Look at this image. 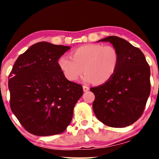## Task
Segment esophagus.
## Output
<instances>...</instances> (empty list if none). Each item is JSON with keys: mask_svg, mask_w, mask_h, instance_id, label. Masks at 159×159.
<instances>
[{"mask_svg": "<svg viewBox=\"0 0 159 159\" xmlns=\"http://www.w3.org/2000/svg\"><path fill=\"white\" fill-rule=\"evenodd\" d=\"M82 88H83L84 92H87V91H88L89 90H90V88H89L88 87H87V86H83Z\"/></svg>", "mask_w": 159, "mask_h": 159, "instance_id": "obj_1", "label": "esophagus"}]
</instances>
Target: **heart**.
<instances>
[{"instance_id":"b5f03b06","label":"heart","mask_w":159,"mask_h":159,"mask_svg":"<svg viewBox=\"0 0 159 159\" xmlns=\"http://www.w3.org/2000/svg\"><path fill=\"white\" fill-rule=\"evenodd\" d=\"M119 61V53L114 47L87 44L71 51V58L61 56L58 65L69 81H77L84 71V82L103 84L114 75Z\"/></svg>"}]
</instances>
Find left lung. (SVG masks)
<instances>
[{"label":"left lung","instance_id":"1","mask_svg":"<svg viewBox=\"0 0 159 159\" xmlns=\"http://www.w3.org/2000/svg\"><path fill=\"white\" fill-rule=\"evenodd\" d=\"M98 42H109L119 53L116 71L106 83L90 88L95 95V116L108 127L131 125L143 114L151 93L150 66L143 52L116 36Z\"/></svg>","mask_w":159,"mask_h":159}]
</instances>
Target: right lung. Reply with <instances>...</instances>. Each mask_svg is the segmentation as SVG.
I'll return each instance as SVG.
<instances>
[{
	"label": "right lung",
	"mask_w": 159,
	"mask_h": 159,
	"mask_svg": "<svg viewBox=\"0 0 159 159\" xmlns=\"http://www.w3.org/2000/svg\"><path fill=\"white\" fill-rule=\"evenodd\" d=\"M70 48L37 43L19 56L11 71V108L24 128L34 135L64 132L83 94L81 84L69 81L58 65V58Z\"/></svg>",
	"instance_id": "1"
}]
</instances>
